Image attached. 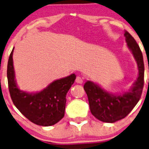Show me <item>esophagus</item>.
Instances as JSON below:
<instances>
[{"mask_svg":"<svg viewBox=\"0 0 149 149\" xmlns=\"http://www.w3.org/2000/svg\"><path fill=\"white\" fill-rule=\"evenodd\" d=\"M76 82H77L79 84H82L83 82V80H82V79L80 76H77L76 79Z\"/></svg>","mask_w":149,"mask_h":149,"instance_id":"obj_1","label":"esophagus"}]
</instances>
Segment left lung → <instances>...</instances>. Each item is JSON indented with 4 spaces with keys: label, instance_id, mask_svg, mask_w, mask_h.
I'll list each match as a JSON object with an SVG mask.
<instances>
[{
    "label": "left lung",
    "instance_id": "1",
    "mask_svg": "<svg viewBox=\"0 0 149 149\" xmlns=\"http://www.w3.org/2000/svg\"><path fill=\"white\" fill-rule=\"evenodd\" d=\"M125 41L138 68V76L127 91L109 92L99 84L88 80L84 89L88 98L91 112L98 120L114 123L126 117L140 99L144 85V63L142 52L134 38L125 32Z\"/></svg>",
    "mask_w": 149,
    "mask_h": 149
}]
</instances>
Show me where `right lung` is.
<instances>
[{
  "instance_id": "add662e5",
  "label": "right lung",
  "mask_w": 149,
  "mask_h": 149,
  "mask_svg": "<svg viewBox=\"0 0 149 149\" xmlns=\"http://www.w3.org/2000/svg\"><path fill=\"white\" fill-rule=\"evenodd\" d=\"M14 48L7 64V79L10 94L14 105L28 120L40 126L55 125L64 116L66 95L74 83L75 73L56 79L45 88L36 92L21 90L15 79L13 67Z\"/></svg>"
}]
</instances>
